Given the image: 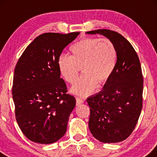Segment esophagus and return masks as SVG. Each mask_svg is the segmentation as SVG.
Returning <instances> with one entry per match:
<instances>
[{"instance_id":"34e87169","label":"esophagus","mask_w":157,"mask_h":157,"mask_svg":"<svg viewBox=\"0 0 157 157\" xmlns=\"http://www.w3.org/2000/svg\"><path fill=\"white\" fill-rule=\"evenodd\" d=\"M76 106H80V105H81V104H82L83 103V101H83V98H78V97H76Z\"/></svg>"}]
</instances>
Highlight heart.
<instances>
[{"label": "heart", "instance_id": "obj_1", "mask_svg": "<svg viewBox=\"0 0 157 157\" xmlns=\"http://www.w3.org/2000/svg\"><path fill=\"white\" fill-rule=\"evenodd\" d=\"M71 56L61 54L58 68L66 82L74 83L81 68L83 75L74 83L71 91L78 96L91 94L96 86L101 87L111 78L117 61V51L109 39L89 37L71 47Z\"/></svg>", "mask_w": 157, "mask_h": 157}]
</instances>
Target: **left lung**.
I'll list each match as a JSON object with an SVG mask.
<instances>
[{
  "mask_svg": "<svg viewBox=\"0 0 157 157\" xmlns=\"http://www.w3.org/2000/svg\"><path fill=\"white\" fill-rule=\"evenodd\" d=\"M86 33L105 36L117 51V65L111 78L102 91L86 100L90 106V132L101 142H120L134 131L142 109L140 61L132 44L117 32L98 29Z\"/></svg>",
  "mask_w": 157,
  "mask_h": 157,
  "instance_id": "left-lung-1",
  "label": "left lung"
}]
</instances>
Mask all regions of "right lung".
Segmentation results:
<instances>
[{
  "mask_svg": "<svg viewBox=\"0 0 157 157\" xmlns=\"http://www.w3.org/2000/svg\"><path fill=\"white\" fill-rule=\"evenodd\" d=\"M79 32L46 33L30 44L14 70L12 95L23 134L33 142L48 144L65 134L76 99L66 94L58 58Z\"/></svg>",
  "mask_w": 157,
  "mask_h": 157,
  "instance_id": "1",
  "label": "right lung"
}]
</instances>
